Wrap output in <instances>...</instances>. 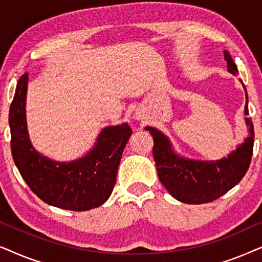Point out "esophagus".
<instances>
[{
    "label": "esophagus",
    "mask_w": 262,
    "mask_h": 262,
    "mask_svg": "<svg viewBox=\"0 0 262 262\" xmlns=\"http://www.w3.org/2000/svg\"><path fill=\"white\" fill-rule=\"evenodd\" d=\"M138 114V113H137ZM137 118H139V116H137Z\"/></svg>",
    "instance_id": "34e87169"
}]
</instances>
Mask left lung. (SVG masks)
<instances>
[{
	"label": "left lung",
	"mask_w": 262,
	"mask_h": 262,
	"mask_svg": "<svg viewBox=\"0 0 262 262\" xmlns=\"http://www.w3.org/2000/svg\"><path fill=\"white\" fill-rule=\"evenodd\" d=\"M228 71L237 75L238 70L231 56L224 51ZM246 92L245 114L248 116V95ZM248 136L242 144L221 160H192L174 151L169 138L156 127L146 126L154 139L152 155L160 181L171 196L185 204H204L213 202L235 187L248 170L253 155L254 127L246 118Z\"/></svg>",
	"instance_id": "8db88e82"
}]
</instances>
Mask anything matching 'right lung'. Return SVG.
Here are the masks:
<instances>
[{
  "label": "right lung",
  "instance_id": "right-lung-1",
  "mask_svg": "<svg viewBox=\"0 0 262 262\" xmlns=\"http://www.w3.org/2000/svg\"><path fill=\"white\" fill-rule=\"evenodd\" d=\"M28 74L17 81L9 110L10 146L15 166L32 191L49 205L87 211L110 198L117 180L123 150L132 130L127 123L103 127L93 148L69 162L49 159L32 145L27 131Z\"/></svg>",
  "mask_w": 262,
  "mask_h": 262
}]
</instances>
